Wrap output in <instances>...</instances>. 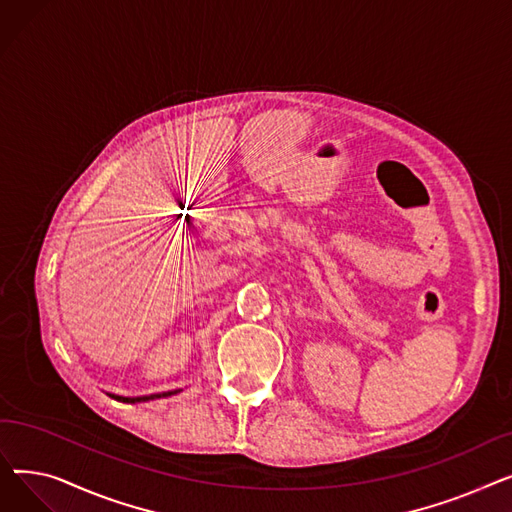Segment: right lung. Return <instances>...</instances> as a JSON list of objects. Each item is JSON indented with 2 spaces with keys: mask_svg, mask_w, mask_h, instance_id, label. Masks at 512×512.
Here are the masks:
<instances>
[{
  "mask_svg": "<svg viewBox=\"0 0 512 512\" xmlns=\"http://www.w3.org/2000/svg\"><path fill=\"white\" fill-rule=\"evenodd\" d=\"M180 390H168V392H157V394H147V396H120V394H110L112 398L120 400V402H130V405H134V402H147V400H155V398H166V396H172V394H178Z\"/></svg>",
  "mask_w": 512,
  "mask_h": 512,
  "instance_id": "obj_1",
  "label": "right lung"
}]
</instances>
